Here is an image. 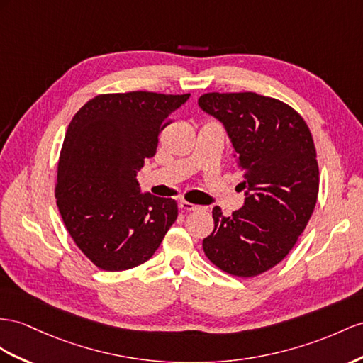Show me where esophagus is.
<instances>
[{"label":"esophagus","instance_id":"esophagus-1","mask_svg":"<svg viewBox=\"0 0 363 363\" xmlns=\"http://www.w3.org/2000/svg\"><path fill=\"white\" fill-rule=\"evenodd\" d=\"M179 208L184 211H198V210H206V207H201V206H194L191 202L187 201H181L179 202Z\"/></svg>","mask_w":363,"mask_h":363}]
</instances>
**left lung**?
Masks as SVG:
<instances>
[{
  "label": "left lung",
  "instance_id": "8db88e82",
  "mask_svg": "<svg viewBox=\"0 0 363 363\" xmlns=\"http://www.w3.org/2000/svg\"><path fill=\"white\" fill-rule=\"evenodd\" d=\"M198 104L225 125L247 189L244 207L231 216L213 208L203 253L231 276L265 273L291 252L318 201L311 132L293 107L255 91L203 93Z\"/></svg>",
  "mask_w": 363,
  "mask_h": 363
}]
</instances>
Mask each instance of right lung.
<instances>
[{
  "label": "right lung",
  "mask_w": 363,
  "mask_h": 363,
  "mask_svg": "<svg viewBox=\"0 0 363 363\" xmlns=\"http://www.w3.org/2000/svg\"><path fill=\"white\" fill-rule=\"evenodd\" d=\"M189 96L104 93L70 121L55 198L73 242L101 270L124 272L148 261L178 218L174 199L139 193L136 173Z\"/></svg>",
  "instance_id": "add662e5"
}]
</instances>
